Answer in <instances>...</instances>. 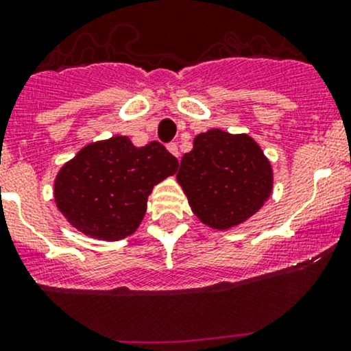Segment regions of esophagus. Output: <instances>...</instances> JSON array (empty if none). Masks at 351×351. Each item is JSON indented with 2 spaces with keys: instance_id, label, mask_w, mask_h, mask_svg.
Returning <instances> with one entry per match:
<instances>
[{
  "instance_id": "34e87169",
  "label": "esophagus",
  "mask_w": 351,
  "mask_h": 351,
  "mask_svg": "<svg viewBox=\"0 0 351 351\" xmlns=\"http://www.w3.org/2000/svg\"><path fill=\"white\" fill-rule=\"evenodd\" d=\"M167 149H169V152L172 154V156H176L177 159H179V147H177L176 142H172V144H169Z\"/></svg>"
}]
</instances>
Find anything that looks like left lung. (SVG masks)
I'll use <instances>...</instances> for the list:
<instances>
[{
  "mask_svg": "<svg viewBox=\"0 0 351 351\" xmlns=\"http://www.w3.org/2000/svg\"><path fill=\"white\" fill-rule=\"evenodd\" d=\"M176 179L197 219L217 231L254 216L274 184L271 162L258 142L247 134L221 129L195 135Z\"/></svg>",
  "mask_w": 351,
  "mask_h": 351,
  "instance_id": "left-lung-1",
  "label": "left lung"
}]
</instances>
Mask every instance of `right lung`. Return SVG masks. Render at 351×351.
<instances>
[{
	"label": "right lung",
	"instance_id": "right-lung-1",
	"mask_svg": "<svg viewBox=\"0 0 351 351\" xmlns=\"http://www.w3.org/2000/svg\"><path fill=\"white\" fill-rule=\"evenodd\" d=\"M179 162L159 142L135 147L125 135L86 144L55 177V204L82 234L119 241L134 234L154 186Z\"/></svg>",
	"mask_w": 351,
	"mask_h": 351
}]
</instances>
